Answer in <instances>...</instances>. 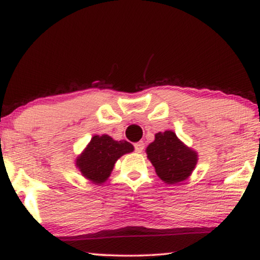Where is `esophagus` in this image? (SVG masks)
<instances>
[{"label": "esophagus", "instance_id": "34e87169", "mask_svg": "<svg viewBox=\"0 0 260 260\" xmlns=\"http://www.w3.org/2000/svg\"><path fill=\"white\" fill-rule=\"evenodd\" d=\"M143 150H144V143H143V142H138V143L135 144V151L142 152Z\"/></svg>", "mask_w": 260, "mask_h": 260}]
</instances>
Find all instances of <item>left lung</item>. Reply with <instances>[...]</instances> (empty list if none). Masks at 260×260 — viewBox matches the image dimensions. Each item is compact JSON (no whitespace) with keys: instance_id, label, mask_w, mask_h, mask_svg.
Segmentation results:
<instances>
[{"instance_id":"8db88e82","label":"left lung","mask_w":260,"mask_h":260,"mask_svg":"<svg viewBox=\"0 0 260 260\" xmlns=\"http://www.w3.org/2000/svg\"><path fill=\"white\" fill-rule=\"evenodd\" d=\"M147 154L159 179L169 184L186 180L198 162L197 152L187 148L173 131L156 134Z\"/></svg>"}]
</instances>
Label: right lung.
<instances>
[{
  "label": "right lung",
  "mask_w": 260,
  "mask_h": 260,
  "mask_svg": "<svg viewBox=\"0 0 260 260\" xmlns=\"http://www.w3.org/2000/svg\"><path fill=\"white\" fill-rule=\"evenodd\" d=\"M134 150L133 144L126 141H115L108 135L93 136L77 159L81 174L94 183H103L108 180L117 159L124 154Z\"/></svg>",
  "instance_id": "right-lung-1"
}]
</instances>
